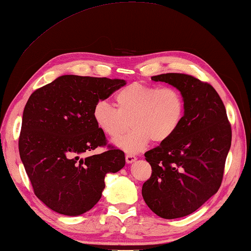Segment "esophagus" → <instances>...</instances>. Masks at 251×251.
I'll return each mask as SVG.
<instances>
[{
	"instance_id": "34e87169",
	"label": "esophagus",
	"mask_w": 251,
	"mask_h": 251,
	"mask_svg": "<svg viewBox=\"0 0 251 251\" xmlns=\"http://www.w3.org/2000/svg\"><path fill=\"white\" fill-rule=\"evenodd\" d=\"M125 159H126L127 164H131V162L137 160V157H136L135 155H132V154H127V155L125 156Z\"/></svg>"
}]
</instances>
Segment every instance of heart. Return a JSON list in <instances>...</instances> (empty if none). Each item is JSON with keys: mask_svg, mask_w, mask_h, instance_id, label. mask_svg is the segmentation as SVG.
<instances>
[{"mask_svg": "<svg viewBox=\"0 0 251 251\" xmlns=\"http://www.w3.org/2000/svg\"><path fill=\"white\" fill-rule=\"evenodd\" d=\"M115 108L106 101L93 108V120L104 135L118 139L128 128L133 129L121 138L116 145L126 152L137 153L151 140L162 143L177 131L185 116V98L173 86L133 82L114 95Z\"/></svg>", "mask_w": 251, "mask_h": 251, "instance_id": "b5f03b06", "label": "heart"}]
</instances>
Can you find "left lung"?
Wrapping results in <instances>:
<instances>
[{"label": "left lung", "mask_w": 251, "mask_h": 251, "mask_svg": "<svg viewBox=\"0 0 251 251\" xmlns=\"http://www.w3.org/2000/svg\"><path fill=\"white\" fill-rule=\"evenodd\" d=\"M152 80L173 85L185 98L177 131L144 154L152 176L142 186L143 199L159 217L174 219L194 213L218 191L231 147V124L209 83L173 73Z\"/></svg>", "instance_id": "obj_1"}]
</instances>
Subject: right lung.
Returning <instances> with one entry per match:
<instances>
[{
	"mask_svg": "<svg viewBox=\"0 0 251 251\" xmlns=\"http://www.w3.org/2000/svg\"><path fill=\"white\" fill-rule=\"evenodd\" d=\"M125 80L61 75L39 87L23 110L19 153L34 194L59 214L79 216L101 198L104 176L125 166L123 151L108 144L93 120V108Z\"/></svg>",
	"mask_w": 251,
	"mask_h": 251,
	"instance_id": "1",
	"label": "right lung"
}]
</instances>
